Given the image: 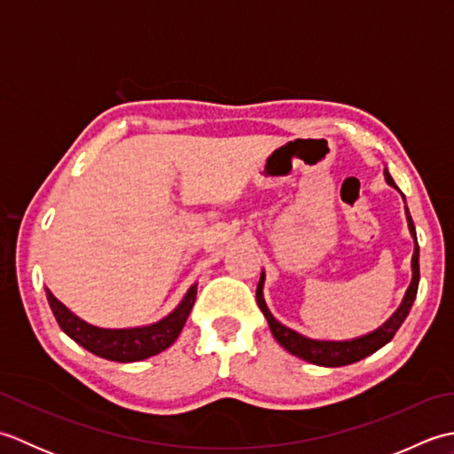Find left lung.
Wrapping results in <instances>:
<instances>
[{"label":"left lung","instance_id":"obj_1","mask_svg":"<svg viewBox=\"0 0 454 454\" xmlns=\"http://www.w3.org/2000/svg\"><path fill=\"white\" fill-rule=\"evenodd\" d=\"M384 177H387L388 185H392L394 189L396 183L390 177L388 169H384ZM403 197V195H402ZM406 218H408V228L410 234L413 236V255H411V283L406 291V296L400 304V308L394 312L387 322H384L380 327H376L374 332L355 337V340H347V341H322V340H310V337H304L302 333H298L291 327L283 325L281 322L275 320V316L269 312V308L265 304L263 298V283H265V273H262V278H259L257 291H255V298L257 304L262 308L263 316L267 317V324L271 327V333L275 340L281 343V347L294 355L301 356V359L312 363V364H320V366H345L364 359V356L372 355L374 351H379L380 347L387 345L394 333L400 330V325L406 320V316L411 310V304L416 301L418 294V285H419V246H418V238H416V226H413V220L410 216V210L406 207Z\"/></svg>","mask_w":454,"mask_h":454}]
</instances>
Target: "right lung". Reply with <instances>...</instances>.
Segmentation results:
<instances>
[{"label":"right lung","mask_w":454,"mask_h":454,"mask_svg":"<svg viewBox=\"0 0 454 454\" xmlns=\"http://www.w3.org/2000/svg\"><path fill=\"white\" fill-rule=\"evenodd\" d=\"M46 298L62 332L83 349L107 361L134 363L166 351L177 340L191 314V308L195 304L197 283L191 285L176 310L161 317L160 322L142 327H127V330H107V327L88 324L58 301L51 288H46Z\"/></svg>","instance_id":"add662e5"}]
</instances>
